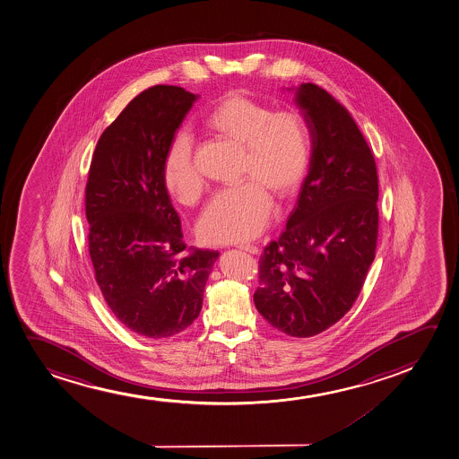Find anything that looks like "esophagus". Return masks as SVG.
Returning a JSON list of instances; mask_svg holds the SVG:
<instances>
[{
    "label": "esophagus",
    "instance_id": "esophagus-1",
    "mask_svg": "<svg viewBox=\"0 0 459 459\" xmlns=\"http://www.w3.org/2000/svg\"><path fill=\"white\" fill-rule=\"evenodd\" d=\"M237 247L239 248V250H244V252H248V254H258V247H256V246H250V244H238Z\"/></svg>",
    "mask_w": 459,
    "mask_h": 459
}]
</instances>
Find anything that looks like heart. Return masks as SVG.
<instances>
[{"mask_svg": "<svg viewBox=\"0 0 459 459\" xmlns=\"http://www.w3.org/2000/svg\"><path fill=\"white\" fill-rule=\"evenodd\" d=\"M205 129L244 147L243 184L215 194L201 213L196 230L204 244L241 243L264 230L272 193L286 200L301 187L312 161L307 121L297 110H276L239 93H229L204 118ZM169 194L192 204L204 190L186 130L173 136L162 164Z\"/></svg>", "mask_w": 459, "mask_h": 459, "instance_id": "1", "label": "heart"}]
</instances>
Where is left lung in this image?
Listing matches in <instances>:
<instances>
[{
  "label": "left lung",
  "mask_w": 459,
  "mask_h": 459,
  "mask_svg": "<svg viewBox=\"0 0 459 459\" xmlns=\"http://www.w3.org/2000/svg\"><path fill=\"white\" fill-rule=\"evenodd\" d=\"M312 161L284 232L259 259L255 306L289 336L308 338L351 310L375 259L377 170L349 110L304 82L297 91Z\"/></svg>",
  "instance_id": "obj_1"
}]
</instances>
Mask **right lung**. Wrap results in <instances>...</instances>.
Masks as SVG:
<instances>
[{"label":"right lung","instance_id":"right-lung-1","mask_svg":"<svg viewBox=\"0 0 459 459\" xmlns=\"http://www.w3.org/2000/svg\"><path fill=\"white\" fill-rule=\"evenodd\" d=\"M195 100L164 84L136 95L100 136L87 178L95 280L121 324L152 340L181 333L198 318L220 256L187 248L162 179L166 151Z\"/></svg>","mask_w":459,"mask_h":459}]
</instances>
